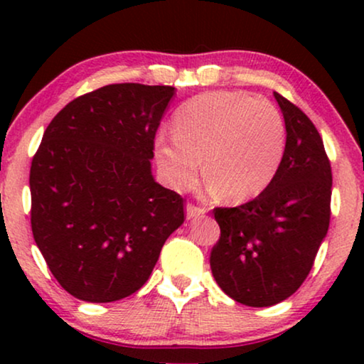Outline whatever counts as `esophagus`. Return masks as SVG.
Here are the masks:
<instances>
[{
    "label": "esophagus",
    "mask_w": 364,
    "mask_h": 364,
    "mask_svg": "<svg viewBox=\"0 0 364 364\" xmlns=\"http://www.w3.org/2000/svg\"><path fill=\"white\" fill-rule=\"evenodd\" d=\"M203 213H205V208L193 205V203H187L186 215H187L188 220H192V218H197V217H202Z\"/></svg>",
    "instance_id": "1"
}]
</instances>
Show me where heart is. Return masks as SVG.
<instances>
[{
  "label": "heart",
  "instance_id": "b5f03b06",
  "mask_svg": "<svg viewBox=\"0 0 364 364\" xmlns=\"http://www.w3.org/2000/svg\"><path fill=\"white\" fill-rule=\"evenodd\" d=\"M173 134L154 142L167 183L186 191L205 168L210 188L223 200L242 203L268 187L285 154L287 131L270 101L238 91H212L183 104Z\"/></svg>",
  "mask_w": 364,
  "mask_h": 364
}]
</instances>
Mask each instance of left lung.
I'll return each instance as SVG.
<instances>
[{
	"label": "left lung",
	"mask_w": 364,
	"mask_h": 364,
	"mask_svg": "<svg viewBox=\"0 0 364 364\" xmlns=\"http://www.w3.org/2000/svg\"><path fill=\"white\" fill-rule=\"evenodd\" d=\"M275 94L287 129L282 164L260 196L213 210L220 238L210 268L218 287L247 306L291 296L310 273L330 225L331 166L305 112Z\"/></svg>",
	"instance_id": "1"
}]
</instances>
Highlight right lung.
<instances>
[{
	"mask_svg": "<svg viewBox=\"0 0 364 364\" xmlns=\"http://www.w3.org/2000/svg\"><path fill=\"white\" fill-rule=\"evenodd\" d=\"M173 94L172 86L109 84L69 102L44 131L29 172L33 237L79 300L136 293L183 223V198L151 168Z\"/></svg>",
	"mask_w": 364,
	"mask_h": 364,
	"instance_id": "add662e5",
	"label": "right lung"
}]
</instances>
